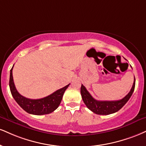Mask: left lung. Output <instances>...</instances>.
I'll return each instance as SVG.
<instances>
[{"label":"left lung","mask_w":146,"mask_h":146,"mask_svg":"<svg viewBox=\"0 0 146 146\" xmlns=\"http://www.w3.org/2000/svg\"><path fill=\"white\" fill-rule=\"evenodd\" d=\"M135 86V78L130 92L124 96L123 99L118 101H97L91 96L86 87L82 84L81 86V95L84 103L89 110L94 113L99 115H109L115 113L120 110L127 103L131 95L133 94Z\"/></svg>","instance_id":"8db88e82"}]
</instances>
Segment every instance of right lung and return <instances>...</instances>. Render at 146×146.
Here are the masks:
<instances>
[{
  "label": "right lung",
  "instance_id": "add662e5",
  "mask_svg": "<svg viewBox=\"0 0 146 146\" xmlns=\"http://www.w3.org/2000/svg\"><path fill=\"white\" fill-rule=\"evenodd\" d=\"M13 67L10 70L9 88L13 99L17 102V104L27 113L33 115H44L53 112L58 108L60 102L62 101L63 94L66 88L70 85L68 84L66 86L56 90L50 95L45 96L39 99H30L24 97L17 92L13 82V74H12Z\"/></svg>",
  "mask_w": 146,
  "mask_h": 146
}]
</instances>
